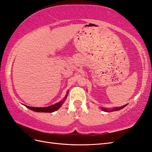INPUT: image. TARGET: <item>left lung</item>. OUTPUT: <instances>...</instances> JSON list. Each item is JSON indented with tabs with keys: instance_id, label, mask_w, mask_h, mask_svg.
<instances>
[{
	"instance_id": "obj_1",
	"label": "left lung",
	"mask_w": 152,
	"mask_h": 152,
	"mask_svg": "<svg viewBox=\"0 0 152 152\" xmlns=\"http://www.w3.org/2000/svg\"><path fill=\"white\" fill-rule=\"evenodd\" d=\"M125 106H126V104H125V105H124V106H121V107L115 108H114L113 110H108L107 108H102V110H104V111L110 112V111H112H112H117V110H121V109H122V108H124Z\"/></svg>"
}]
</instances>
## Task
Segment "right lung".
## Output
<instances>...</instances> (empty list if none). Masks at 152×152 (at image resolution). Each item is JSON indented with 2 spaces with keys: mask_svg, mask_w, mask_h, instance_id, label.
Here are the masks:
<instances>
[{
  "mask_svg": "<svg viewBox=\"0 0 152 152\" xmlns=\"http://www.w3.org/2000/svg\"><path fill=\"white\" fill-rule=\"evenodd\" d=\"M68 95V93H66V95L65 96V97L59 102H57L56 104H55L53 105H51L50 106H48V107H31V106H26V107L29 108L31 110H33L35 112H53L55 111H56L57 110L59 109L61 106H62L63 103L65 101V99L67 97Z\"/></svg>",
  "mask_w": 152,
  "mask_h": 152,
  "instance_id": "obj_1",
  "label": "right lung"
}]
</instances>
